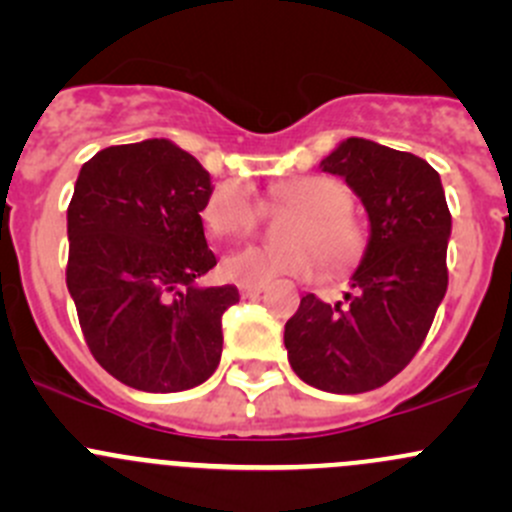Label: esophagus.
<instances>
[{"label": "esophagus", "instance_id": "34e87169", "mask_svg": "<svg viewBox=\"0 0 512 512\" xmlns=\"http://www.w3.org/2000/svg\"><path fill=\"white\" fill-rule=\"evenodd\" d=\"M265 292V285H240V294L242 297H260V294Z\"/></svg>", "mask_w": 512, "mask_h": 512}]
</instances>
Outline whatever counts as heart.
Returning a JSON list of instances; mask_svg holds the SVG:
<instances>
[{
  "label": "heart",
  "mask_w": 512,
  "mask_h": 512,
  "mask_svg": "<svg viewBox=\"0 0 512 512\" xmlns=\"http://www.w3.org/2000/svg\"><path fill=\"white\" fill-rule=\"evenodd\" d=\"M275 203L302 210L289 230L292 247L250 245L225 257L223 272L237 285H270L280 277H314L319 257L329 270H342L359 250V227L349 215L352 198L344 183L307 175L272 188ZM203 225L213 237H242L260 223V203L245 183H225L203 205ZM320 255L317 256L316 252Z\"/></svg>",
  "instance_id": "heart-1"
}]
</instances>
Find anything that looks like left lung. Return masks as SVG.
<instances>
[{
    "label": "left lung",
    "instance_id": "8db88e82",
    "mask_svg": "<svg viewBox=\"0 0 512 512\" xmlns=\"http://www.w3.org/2000/svg\"><path fill=\"white\" fill-rule=\"evenodd\" d=\"M347 180L369 215L352 292L314 294L285 324L294 374L329 394H364L394 379L426 339L448 287L451 213L441 175L414 153L347 138L319 163Z\"/></svg>",
    "mask_w": 512,
    "mask_h": 512
}]
</instances>
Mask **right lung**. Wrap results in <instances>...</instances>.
Returning a JSON list of instances; mask_svg holds the SVG:
<instances>
[{"label": "right lung", "mask_w": 512, "mask_h": 512, "mask_svg": "<svg viewBox=\"0 0 512 512\" xmlns=\"http://www.w3.org/2000/svg\"><path fill=\"white\" fill-rule=\"evenodd\" d=\"M210 173L168 138L98 151L66 210V287L91 354L151 394L200 386L223 354L235 285L198 287L218 265L205 242Z\"/></svg>", "instance_id": "add662e5"}]
</instances>
